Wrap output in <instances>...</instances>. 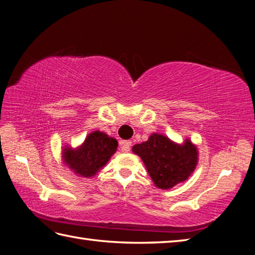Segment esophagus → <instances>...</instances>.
<instances>
[{
	"label": "esophagus",
	"mask_w": 255,
	"mask_h": 255,
	"mask_svg": "<svg viewBox=\"0 0 255 255\" xmlns=\"http://www.w3.org/2000/svg\"><path fill=\"white\" fill-rule=\"evenodd\" d=\"M130 145H131V142L130 141H122L121 142V149L122 152L127 153L130 151Z\"/></svg>",
	"instance_id": "esophagus-1"
}]
</instances>
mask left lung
<instances>
[{"instance_id": "obj_1", "label": "left lung", "mask_w": 255, "mask_h": 255, "mask_svg": "<svg viewBox=\"0 0 255 255\" xmlns=\"http://www.w3.org/2000/svg\"><path fill=\"white\" fill-rule=\"evenodd\" d=\"M132 151L142 158L153 182L161 189L173 188L185 181L198 162L197 147L190 141L179 145L158 133L133 145Z\"/></svg>"}]
</instances>
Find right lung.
Listing matches in <instances>:
<instances>
[{"label": "right lung", "instance_id": "1", "mask_svg": "<svg viewBox=\"0 0 255 255\" xmlns=\"http://www.w3.org/2000/svg\"><path fill=\"white\" fill-rule=\"evenodd\" d=\"M117 145L116 139L103 132L93 131L77 150L64 151V162L78 176L91 177L108 163L115 153Z\"/></svg>", "mask_w": 255, "mask_h": 255}]
</instances>
